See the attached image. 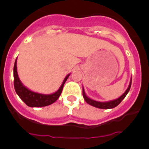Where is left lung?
<instances>
[{
  "mask_svg": "<svg viewBox=\"0 0 149 149\" xmlns=\"http://www.w3.org/2000/svg\"><path fill=\"white\" fill-rule=\"evenodd\" d=\"M131 81H132V78H131V81H130V84H129V86L127 87V89H126V91L124 93V94L122 95H121L119 98H118L117 99L113 100V101H107V102H101V101H95V100L91 99L88 97L87 95H86L85 92H84V87H83V96H84V100L86 101V102L89 104L92 105V106L95 107H97V108H100V109H112L116 107V106L122 102V100L124 98H125V96L127 95V94L128 93L129 90L131 89Z\"/></svg>",
  "mask_w": 149,
  "mask_h": 149,
  "instance_id": "left-lung-1",
  "label": "left lung"
}]
</instances>
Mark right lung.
<instances>
[{
  "label": "right lung",
  "instance_id": "1",
  "mask_svg": "<svg viewBox=\"0 0 149 149\" xmlns=\"http://www.w3.org/2000/svg\"><path fill=\"white\" fill-rule=\"evenodd\" d=\"M17 60H15V64H14V68H13V76H14V88L19 96V98L26 104L28 107H45L48 105L53 104L54 102L58 99L59 97L61 95L62 91L65 81H67L68 77H69L70 74L65 77L63 84L60 89L56 91V93L50 95H44L40 94V93H35L33 91L30 90L27 87L24 86L21 81L19 80V77L17 72Z\"/></svg>",
  "mask_w": 149,
  "mask_h": 149
}]
</instances>
